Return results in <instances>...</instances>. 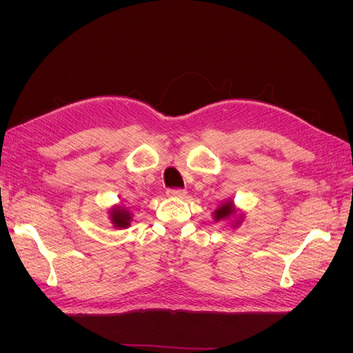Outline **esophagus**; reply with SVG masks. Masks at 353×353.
Returning a JSON list of instances; mask_svg holds the SVG:
<instances>
[{
    "label": "esophagus",
    "instance_id": "obj_1",
    "mask_svg": "<svg viewBox=\"0 0 353 353\" xmlns=\"http://www.w3.org/2000/svg\"><path fill=\"white\" fill-rule=\"evenodd\" d=\"M187 191L185 190H181V188H172V190H168V196L169 197H178V199H183L185 197Z\"/></svg>",
    "mask_w": 353,
    "mask_h": 353
}]
</instances>
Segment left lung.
I'll use <instances>...</instances> for the list:
<instances>
[{
  "mask_svg": "<svg viewBox=\"0 0 353 353\" xmlns=\"http://www.w3.org/2000/svg\"><path fill=\"white\" fill-rule=\"evenodd\" d=\"M212 216L215 222L231 221L232 228H237L244 218L243 213H239V209L236 208V205H234V201L231 199L219 205L218 209L212 213Z\"/></svg>",
  "mask_w": 353,
  "mask_h": 353,
  "instance_id": "8db88e82",
  "label": "left lung"
}]
</instances>
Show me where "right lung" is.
<instances>
[{"mask_svg":"<svg viewBox=\"0 0 353 353\" xmlns=\"http://www.w3.org/2000/svg\"><path fill=\"white\" fill-rule=\"evenodd\" d=\"M109 218L113 223V228L123 230V228H128L131 225L132 213L126 208H123L121 205H116L109 210Z\"/></svg>","mask_w":353,"mask_h":353,"instance_id":"right-lung-1","label":"right lung"}]
</instances>
